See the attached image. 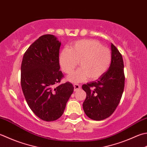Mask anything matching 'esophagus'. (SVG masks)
Segmentation results:
<instances>
[{"label":"esophagus","mask_w":147,"mask_h":147,"mask_svg":"<svg viewBox=\"0 0 147 147\" xmlns=\"http://www.w3.org/2000/svg\"><path fill=\"white\" fill-rule=\"evenodd\" d=\"M81 88V86H80L79 84H74V91H77L78 90Z\"/></svg>","instance_id":"esophagus-1"}]
</instances>
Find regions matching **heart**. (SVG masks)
<instances>
[{
  "mask_svg": "<svg viewBox=\"0 0 147 147\" xmlns=\"http://www.w3.org/2000/svg\"><path fill=\"white\" fill-rule=\"evenodd\" d=\"M111 52L96 40H80L72 43L70 50L63 48L59 55V63L62 71L67 74L73 71L79 62L80 68L68 76L73 83L99 78L110 67Z\"/></svg>",
  "mask_w": 147,
  "mask_h": 147,
  "instance_id": "1",
  "label": "heart"
}]
</instances>
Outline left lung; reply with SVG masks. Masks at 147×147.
<instances>
[{
	"label": "left lung",
	"mask_w": 147,
	"mask_h": 147,
	"mask_svg": "<svg viewBox=\"0 0 147 147\" xmlns=\"http://www.w3.org/2000/svg\"><path fill=\"white\" fill-rule=\"evenodd\" d=\"M111 62L110 67L96 81L82 85L87 94L83 108L88 117L102 120L110 117L121 99L125 84L122 55L111 44Z\"/></svg>",
	"instance_id": "left-lung-1"
}]
</instances>
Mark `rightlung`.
I'll return each mask as SVG.
<instances>
[{"label":"right lung","instance_id":"add662e5","mask_svg":"<svg viewBox=\"0 0 147 147\" xmlns=\"http://www.w3.org/2000/svg\"><path fill=\"white\" fill-rule=\"evenodd\" d=\"M61 42L51 34L39 37L25 53L21 65V85L26 101L39 119L50 122L62 115L73 85L55 86L64 76L60 71Z\"/></svg>","mask_w":147,"mask_h":147}]
</instances>
